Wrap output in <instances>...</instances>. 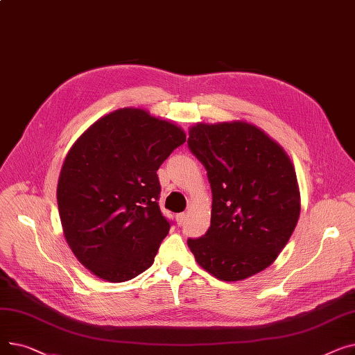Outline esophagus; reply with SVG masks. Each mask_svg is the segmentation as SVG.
<instances>
[{"label":"esophagus","mask_w":355,"mask_h":355,"mask_svg":"<svg viewBox=\"0 0 355 355\" xmlns=\"http://www.w3.org/2000/svg\"><path fill=\"white\" fill-rule=\"evenodd\" d=\"M187 217H189V214L187 213H180V214H177V223H178V225L181 226V225H184V223H185V220H187Z\"/></svg>","instance_id":"34e87169"}]
</instances>
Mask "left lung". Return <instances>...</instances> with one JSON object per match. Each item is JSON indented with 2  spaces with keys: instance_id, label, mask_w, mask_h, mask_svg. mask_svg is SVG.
<instances>
[{
  "instance_id": "8db88e82",
  "label": "left lung",
  "mask_w": 355,
  "mask_h": 355,
  "mask_svg": "<svg viewBox=\"0 0 355 355\" xmlns=\"http://www.w3.org/2000/svg\"><path fill=\"white\" fill-rule=\"evenodd\" d=\"M189 135L213 194L209 230L187 240L197 263L226 282L262 272L286 246L301 213L289 157L243 121L197 123Z\"/></svg>"
}]
</instances>
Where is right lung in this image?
I'll return each instance as SVG.
<instances>
[{"label":"right lung","mask_w":355,"mask_h":355,"mask_svg":"<svg viewBox=\"0 0 355 355\" xmlns=\"http://www.w3.org/2000/svg\"><path fill=\"white\" fill-rule=\"evenodd\" d=\"M185 142L177 125L123 107L93 123L63 162L58 204L67 245L107 282H125L154 263L170 232L158 206L161 164Z\"/></svg>","instance_id":"right-lung-1"}]
</instances>
